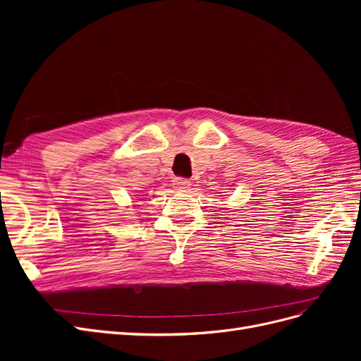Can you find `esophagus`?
I'll list each match as a JSON object with an SVG mask.
<instances>
[{
	"label": "esophagus",
	"mask_w": 361,
	"mask_h": 361,
	"mask_svg": "<svg viewBox=\"0 0 361 361\" xmlns=\"http://www.w3.org/2000/svg\"><path fill=\"white\" fill-rule=\"evenodd\" d=\"M173 185H174V188H178L180 191H185V190L190 188L191 182L188 179H183V178H174Z\"/></svg>",
	"instance_id": "1"
}]
</instances>
